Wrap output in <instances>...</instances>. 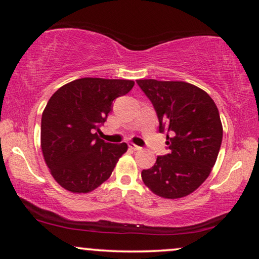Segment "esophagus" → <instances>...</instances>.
<instances>
[{
    "label": "esophagus",
    "mask_w": 259,
    "mask_h": 259,
    "mask_svg": "<svg viewBox=\"0 0 259 259\" xmlns=\"http://www.w3.org/2000/svg\"><path fill=\"white\" fill-rule=\"evenodd\" d=\"M128 147L131 148V150H133V151H139L140 150V146H138V145H136V144H133V143H130L128 144Z\"/></svg>",
    "instance_id": "obj_1"
}]
</instances>
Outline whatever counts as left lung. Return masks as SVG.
I'll list each match as a JSON object with an SVG mask.
<instances>
[{
	"instance_id": "obj_1",
	"label": "left lung",
	"mask_w": 259,
	"mask_h": 259,
	"mask_svg": "<svg viewBox=\"0 0 259 259\" xmlns=\"http://www.w3.org/2000/svg\"><path fill=\"white\" fill-rule=\"evenodd\" d=\"M166 130L168 153L158 155L141 178L159 197L177 199L196 191L217 160L223 126L217 106L206 92L184 81L137 80ZM170 136H168V134Z\"/></svg>"
}]
</instances>
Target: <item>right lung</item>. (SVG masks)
Returning a JSON list of instances; mask_svg holds the SVG:
<instances>
[{"instance_id":"add662e5","label":"right lung","mask_w":259,"mask_h":259,"mask_svg":"<svg viewBox=\"0 0 259 259\" xmlns=\"http://www.w3.org/2000/svg\"><path fill=\"white\" fill-rule=\"evenodd\" d=\"M132 80L82 77L59 88L41 119V148L52 176L63 189L87 193L111 177L127 144L106 143L95 133L113 100L128 93Z\"/></svg>"}]
</instances>
